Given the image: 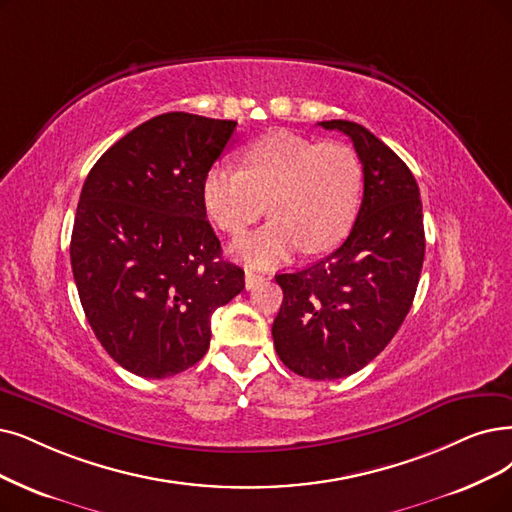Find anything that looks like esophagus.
Segmentation results:
<instances>
[{"label":"esophagus","instance_id":"obj_1","mask_svg":"<svg viewBox=\"0 0 512 512\" xmlns=\"http://www.w3.org/2000/svg\"><path fill=\"white\" fill-rule=\"evenodd\" d=\"M262 279H264V277H262V275H258V273L245 271V288H248V290H254L256 285H258Z\"/></svg>","mask_w":512,"mask_h":512}]
</instances>
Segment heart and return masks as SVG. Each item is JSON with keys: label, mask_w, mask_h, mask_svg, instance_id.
Here are the masks:
<instances>
[{"label": "heart", "mask_w": 512, "mask_h": 512, "mask_svg": "<svg viewBox=\"0 0 512 512\" xmlns=\"http://www.w3.org/2000/svg\"><path fill=\"white\" fill-rule=\"evenodd\" d=\"M361 189L363 166L353 147L273 132L245 149L243 170L210 168L201 195L210 218L233 237L269 208L273 218L233 243V254L252 267H275L300 248L338 245L355 220Z\"/></svg>", "instance_id": "1"}]
</instances>
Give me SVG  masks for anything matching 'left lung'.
<instances>
[{
  "instance_id": "8db88e82",
  "label": "left lung",
  "mask_w": 512,
  "mask_h": 512,
  "mask_svg": "<svg viewBox=\"0 0 512 512\" xmlns=\"http://www.w3.org/2000/svg\"><path fill=\"white\" fill-rule=\"evenodd\" d=\"M319 126L353 140L363 199L338 250L275 277L283 304L273 340L294 374L336 380L359 372L397 334L412 309L426 243L418 182L401 157L355 121Z\"/></svg>"
}]
</instances>
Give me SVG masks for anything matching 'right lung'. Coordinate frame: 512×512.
<instances>
[{
	"label": "right lung",
	"instance_id": "1",
	"mask_svg": "<svg viewBox=\"0 0 512 512\" xmlns=\"http://www.w3.org/2000/svg\"><path fill=\"white\" fill-rule=\"evenodd\" d=\"M235 128L157 115L119 138L81 189L71 235L79 300L102 349L136 376L193 367L210 346L212 313L245 288L201 195Z\"/></svg>",
	"mask_w": 512,
	"mask_h": 512
}]
</instances>
